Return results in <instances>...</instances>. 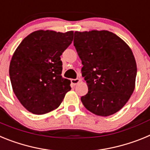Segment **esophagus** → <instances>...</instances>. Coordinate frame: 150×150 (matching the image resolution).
Returning <instances> with one entry per match:
<instances>
[{
    "label": "esophagus",
    "mask_w": 150,
    "mask_h": 150,
    "mask_svg": "<svg viewBox=\"0 0 150 150\" xmlns=\"http://www.w3.org/2000/svg\"><path fill=\"white\" fill-rule=\"evenodd\" d=\"M71 81V83H72L74 86H76V85H77L78 83H79V82H80V79H72Z\"/></svg>",
    "instance_id": "obj_1"
}]
</instances>
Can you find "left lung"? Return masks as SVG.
<instances>
[{
  "label": "left lung",
  "instance_id": "8db88e82",
  "mask_svg": "<svg viewBox=\"0 0 150 150\" xmlns=\"http://www.w3.org/2000/svg\"><path fill=\"white\" fill-rule=\"evenodd\" d=\"M74 45L88 86V93L81 98L84 107L100 116L117 112L135 88L137 64L129 46L105 30L76 31Z\"/></svg>",
  "mask_w": 150,
  "mask_h": 150
}]
</instances>
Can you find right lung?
<instances>
[{
	"mask_svg": "<svg viewBox=\"0 0 150 150\" xmlns=\"http://www.w3.org/2000/svg\"><path fill=\"white\" fill-rule=\"evenodd\" d=\"M74 31L38 30L28 35L15 50L10 64L13 92L30 112L42 115L57 109L71 81L62 77L60 56L72 43Z\"/></svg>",
	"mask_w": 150,
	"mask_h": 150,
	"instance_id": "1",
	"label": "right lung"
}]
</instances>
